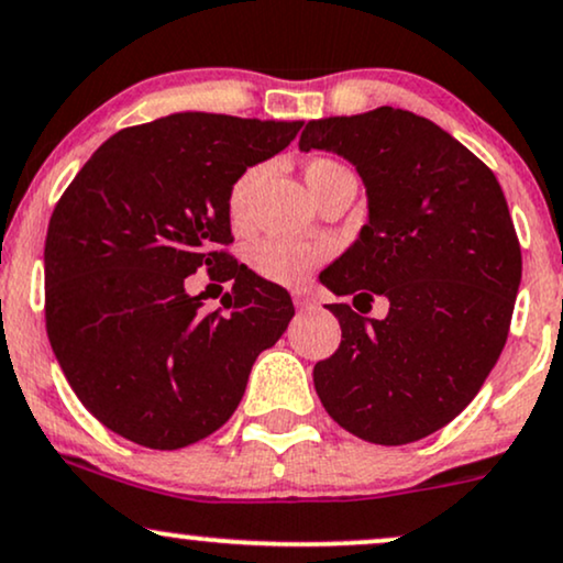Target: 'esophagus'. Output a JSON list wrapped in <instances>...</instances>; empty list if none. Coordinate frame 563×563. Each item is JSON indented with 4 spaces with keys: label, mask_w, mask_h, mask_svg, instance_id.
<instances>
[{
    "label": "esophagus",
    "mask_w": 563,
    "mask_h": 563,
    "mask_svg": "<svg viewBox=\"0 0 563 563\" xmlns=\"http://www.w3.org/2000/svg\"><path fill=\"white\" fill-rule=\"evenodd\" d=\"M294 303H296V309H309L311 303H314V296L307 294V290H296Z\"/></svg>",
    "instance_id": "1"
}]
</instances>
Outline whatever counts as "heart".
Instances as JSON below:
<instances>
[{
  "mask_svg": "<svg viewBox=\"0 0 563 563\" xmlns=\"http://www.w3.org/2000/svg\"><path fill=\"white\" fill-rule=\"evenodd\" d=\"M260 167H252L241 175L239 180L233 183L228 196V209L233 222H243L249 209V196H252V188L256 178H260ZM349 173L346 167L338 165L333 159L317 157L311 159L303 170V178H307V186L311 196H314L328 180L338 178V175ZM330 256L328 243L317 241H294V239H264L256 241L252 249H249V264L252 269L264 280L277 283V286H299V283L307 280V277L314 273L320 264Z\"/></svg>",
  "mask_w": 563,
  "mask_h": 563,
  "instance_id": "1",
  "label": "heart"
}]
</instances>
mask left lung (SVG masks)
<instances>
[{
	"instance_id": "left-lung-1",
	"label": "left lung",
	"mask_w": 563,
	"mask_h": 563,
	"mask_svg": "<svg viewBox=\"0 0 563 563\" xmlns=\"http://www.w3.org/2000/svg\"><path fill=\"white\" fill-rule=\"evenodd\" d=\"M299 146L341 154L367 188L369 220L320 275L341 346L314 364L317 396L343 430L404 445L462 415L496 367L521 280V249L496 175L415 112L377 107L309 120ZM375 295L389 314H363Z\"/></svg>"
}]
</instances>
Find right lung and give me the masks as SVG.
<instances>
[{
	"label": "right lung",
	"mask_w": 563,
	"mask_h": 563,
	"mask_svg": "<svg viewBox=\"0 0 563 563\" xmlns=\"http://www.w3.org/2000/svg\"><path fill=\"white\" fill-rule=\"evenodd\" d=\"M301 120L175 112L104 141L54 207L44 246L46 333L80 404L133 443L175 451L228 422L264 349L286 333L288 290L220 246L228 196ZM207 268L234 283L228 316L185 290Z\"/></svg>",
	"instance_id": "1"
}]
</instances>
